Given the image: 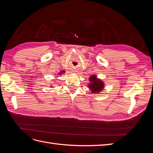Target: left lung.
<instances>
[{"instance_id":"8db88e82","label":"left lung","mask_w":153,"mask_h":153,"mask_svg":"<svg viewBox=\"0 0 153 153\" xmlns=\"http://www.w3.org/2000/svg\"><path fill=\"white\" fill-rule=\"evenodd\" d=\"M89 81L91 84L89 86L92 92H98L103 88V83L96 78V76L94 75L89 78Z\"/></svg>"}]
</instances>
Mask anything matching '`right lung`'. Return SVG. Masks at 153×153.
Returning <instances> with one entry per match:
<instances>
[{
    "label": "right lung",
    "mask_w": 153,
    "mask_h": 153,
    "mask_svg": "<svg viewBox=\"0 0 153 153\" xmlns=\"http://www.w3.org/2000/svg\"><path fill=\"white\" fill-rule=\"evenodd\" d=\"M59 74H61V73H59Z\"/></svg>",
    "instance_id": "obj_1"
}]
</instances>
